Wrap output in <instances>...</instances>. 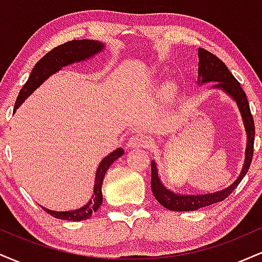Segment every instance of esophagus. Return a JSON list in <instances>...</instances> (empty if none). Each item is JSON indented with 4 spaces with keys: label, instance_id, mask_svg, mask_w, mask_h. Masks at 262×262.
<instances>
[{
    "label": "esophagus",
    "instance_id": "obj_1",
    "mask_svg": "<svg viewBox=\"0 0 262 262\" xmlns=\"http://www.w3.org/2000/svg\"><path fill=\"white\" fill-rule=\"evenodd\" d=\"M128 148H146L149 145V138L143 133H135L128 139Z\"/></svg>",
    "mask_w": 262,
    "mask_h": 262
}]
</instances>
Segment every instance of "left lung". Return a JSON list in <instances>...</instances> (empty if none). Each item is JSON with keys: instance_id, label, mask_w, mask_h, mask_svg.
I'll return each mask as SVG.
<instances>
[{"instance_id": "obj_1", "label": "left lung", "mask_w": 262, "mask_h": 262, "mask_svg": "<svg viewBox=\"0 0 262 262\" xmlns=\"http://www.w3.org/2000/svg\"><path fill=\"white\" fill-rule=\"evenodd\" d=\"M215 82L212 86L213 90H221L236 103L237 110H239L240 116H242L243 124L246 133V148H245V159L243 164L242 171L236 180L228 186L227 188L221 189V191L212 192V193H202V194H185L177 193V192L171 191L161 182L160 176H159L158 165L155 160L151 161V189L154 197L156 198L161 206L170 210L175 212H189V210H197L202 207L210 206L217 202H221L227 198L231 192L237 187L240 181L244 179L248 172L252 160V152H254V139H255V125L254 119H252L250 107H249L248 98H246L245 92L240 87L233 74L230 73L229 69L217 56L213 55L212 53L198 48V85H204V83Z\"/></svg>"}]
</instances>
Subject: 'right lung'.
<instances>
[{"label":"right lung","mask_w":262,"mask_h":262,"mask_svg":"<svg viewBox=\"0 0 262 262\" xmlns=\"http://www.w3.org/2000/svg\"><path fill=\"white\" fill-rule=\"evenodd\" d=\"M104 47H106V45L102 43V41L82 39V40L68 41V43L54 48L52 52L45 54L43 58L35 64L34 69H33L31 75H29L28 81H27L25 86L20 90L16 103H14V112H16L20 104H22L45 80L49 79L52 75L56 74L58 71L61 70L62 68H65V66L90 60L95 55H97V54L103 52ZM123 154H124V150L122 148H118L111 152V154H108L106 158L102 159L97 170H96L92 197L85 206H82L81 208L77 209L65 210V212L52 210L43 207L44 210H47V212L49 213L50 215H53V217L58 219H64V221L80 222L92 217L93 213L100 208L102 201H103V196H102V182H103L104 175H106L107 170L110 169L111 165H112L117 159L121 158Z\"/></svg>","instance_id":"add662e5"}]
</instances>
